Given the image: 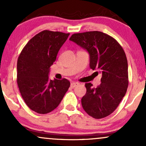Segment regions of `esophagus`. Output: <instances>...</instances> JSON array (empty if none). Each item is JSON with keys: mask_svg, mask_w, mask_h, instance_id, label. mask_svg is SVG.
Listing matches in <instances>:
<instances>
[{"mask_svg": "<svg viewBox=\"0 0 146 146\" xmlns=\"http://www.w3.org/2000/svg\"><path fill=\"white\" fill-rule=\"evenodd\" d=\"M80 84L78 82H71V88H74L76 86H78V85Z\"/></svg>", "mask_w": 146, "mask_h": 146, "instance_id": "1", "label": "esophagus"}]
</instances>
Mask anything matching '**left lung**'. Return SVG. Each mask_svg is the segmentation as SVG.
<instances>
[{
  "label": "left lung",
  "mask_w": 146,
  "mask_h": 146,
  "mask_svg": "<svg viewBox=\"0 0 146 146\" xmlns=\"http://www.w3.org/2000/svg\"><path fill=\"white\" fill-rule=\"evenodd\" d=\"M69 40L88 51L90 68L102 73V83L97 88L91 83L85 84L86 93L82 98V105L93 118H104L115 111L128 88L125 52L115 38L101 31L73 33Z\"/></svg>",
  "instance_id": "1"
}]
</instances>
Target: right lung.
<instances>
[{"instance_id": "1", "label": "right lung", "mask_w": 146, "mask_h": 146, "mask_svg": "<svg viewBox=\"0 0 146 146\" xmlns=\"http://www.w3.org/2000/svg\"><path fill=\"white\" fill-rule=\"evenodd\" d=\"M70 33L44 30L22 50L17 62V84L27 106L39 114L56 109L70 86L66 79H48L50 67Z\"/></svg>"}]
</instances>
